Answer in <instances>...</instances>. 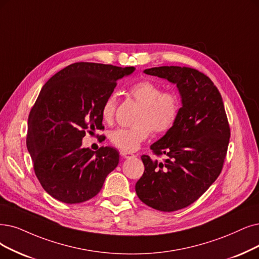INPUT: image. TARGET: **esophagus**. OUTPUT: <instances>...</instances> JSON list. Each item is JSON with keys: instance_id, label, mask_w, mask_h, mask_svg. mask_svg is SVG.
<instances>
[{"instance_id": "1", "label": "esophagus", "mask_w": 259, "mask_h": 259, "mask_svg": "<svg viewBox=\"0 0 259 259\" xmlns=\"http://www.w3.org/2000/svg\"><path fill=\"white\" fill-rule=\"evenodd\" d=\"M120 154H121V156H122V157H124V158H133V157H135V155H134V154H133V153H131V152L121 151V152H120Z\"/></svg>"}]
</instances>
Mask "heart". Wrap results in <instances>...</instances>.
<instances>
[{"mask_svg": "<svg viewBox=\"0 0 259 259\" xmlns=\"http://www.w3.org/2000/svg\"><path fill=\"white\" fill-rule=\"evenodd\" d=\"M131 96L142 106L136 124L133 127H118L109 134V140L118 149L133 152L146 140L151 128L155 133H165L177 122L180 111V99L172 91H162L161 87L151 80H140L134 84ZM117 107L116 95H110L103 103L101 117L103 121L110 123L115 117Z\"/></svg>", "mask_w": 259, "mask_h": 259, "instance_id": "heart-1", "label": "heart"}]
</instances>
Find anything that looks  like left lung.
Returning <instances> with one entry per match:
<instances>
[{
	"mask_svg": "<svg viewBox=\"0 0 259 259\" xmlns=\"http://www.w3.org/2000/svg\"><path fill=\"white\" fill-rule=\"evenodd\" d=\"M177 85L182 107L172 128L151 150L159 161L142 155L144 172L136 183L138 198L160 211H175L195 202L218 179L231 132L222 97L211 79L187 67L146 69Z\"/></svg>",
	"mask_w": 259,
	"mask_h": 259,
	"instance_id": "obj_1",
	"label": "left lung"
}]
</instances>
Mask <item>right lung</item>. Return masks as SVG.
<instances>
[{"mask_svg": "<svg viewBox=\"0 0 259 259\" xmlns=\"http://www.w3.org/2000/svg\"><path fill=\"white\" fill-rule=\"evenodd\" d=\"M134 67L75 63L52 76L28 116L26 147L42 188L54 199L76 204L96 196L119 163V152L81 148L86 132L104 130L101 109Z\"/></svg>", "mask_w": 259, "mask_h": 259, "instance_id": "right-lung-1", "label": "right lung"}]
</instances>
